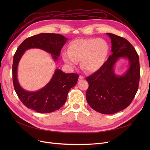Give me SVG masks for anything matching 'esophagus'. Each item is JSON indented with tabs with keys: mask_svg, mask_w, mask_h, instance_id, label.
I'll use <instances>...</instances> for the list:
<instances>
[{
	"mask_svg": "<svg viewBox=\"0 0 150 150\" xmlns=\"http://www.w3.org/2000/svg\"><path fill=\"white\" fill-rule=\"evenodd\" d=\"M84 79V77H83V76H79V81H81V80H82V79Z\"/></svg>",
	"mask_w": 150,
	"mask_h": 150,
	"instance_id": "34e87169",
	"label": "esophagus"
}]
</instances>
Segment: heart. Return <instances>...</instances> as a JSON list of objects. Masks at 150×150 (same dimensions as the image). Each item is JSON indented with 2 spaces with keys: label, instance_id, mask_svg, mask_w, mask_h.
I'll return each mask as SVG.
<instances>
[{
  "label": "heart",
  "instance_id": "heart-1",
  "mask_svg": "<svg viewBox=\"0 0 150 150\" xmlns=\"http://www.w3.org/2000/svg\"><path fill=\"white\" fill-rule=\"evenodd\" d=\"M109 44L102 38L78 39L72 41L69 51L62 53V59L71 67L81 61V67L89 72L98 71L105 63L109 53Z\"/></svg>",
  "mask_w": 150,
  "mask_h": 150
}]
</instances>
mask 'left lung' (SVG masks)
I'll return each instance as SVG.
<instances>
[{
	"instance_id": "left-lung-1",
	"label": "left lung",
	"mask_w": 150,
	"mask_h": 150,
	"mask_svg": "<svg viewBox=\"0 0 150 150\" xmlns=\"http://www.w3.org/2000/svg\"><path fill=\"white\" fill-rule=\"evenodd\" d=\"M111 42L112 54L103 66L87 77L89 88L86 98L94 110L103 114H114L128 107L138 89L140 77L139 56L126 39L106 33ZM129 61V66L125 74L116 75L115 63L120 58Z\"/></svg>"
}]
</instances>
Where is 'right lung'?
Returning a JSON list of instances; mask_svg holds the SVG:
<instances>
[{
	"label": "right lung",
	"instance_id": "right-lung-1",
	"mask_svg": "<svg viewBox=\"0 0 150 150\" xmlns=\"http://www.w3.org/2000/svg\"><path fill=\"white\" fill-rule=\"evenodd\" d=\"M67 39L61 34L40 33L26 39L17 48L13 59V84L18 97L27 108L38 112L49 113L60 109L66 103L69 90L78 82V74L64 73L56 69L51 79L44 87L36 91H29L20 85L17 69L24 52L33 48L42 49L51 54L54 61L56 62Z\"/></svg>",
	"mask_w": 150,
	"mask_h": 150
}]
</instances>
